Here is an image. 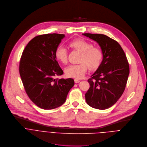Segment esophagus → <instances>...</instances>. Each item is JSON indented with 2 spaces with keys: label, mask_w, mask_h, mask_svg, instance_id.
<instances>
[{
  "label": "esophagus",
  "mask_w": 147,
  "mask_h": 147,
  "mask_svg": "<svg viewBox=\"0 0 147 147\" xmlns=\"http://www.w3.org/2000/svg\"><path fill=\"white\" fill-rule=\"evenodd\" d=\"M74 81H75V83H79V82H80V80L77 79H74Z\"/></svg>",
  "instance_id": "obj_1"
}]
</instances>
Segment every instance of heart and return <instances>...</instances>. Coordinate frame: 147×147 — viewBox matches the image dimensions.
I'll use <instances>...</instances> for the list:
<instances>
[{
    "label": "heart",
    "instance_id": "1",
    "mask_svg": "<svg viewBox=\"0 0 147 147\" xmlns=\"http://www.w3.org/2000/svg\"><path fill=\"white\" fill-rule=\"evenodd\" d=\"M69 46L81 53L79 57V64H72L65 69L67 76L71 78L79 79L83 76L88 69H93L98 68L101 63L103 58L102 50L97 47L83 39L74 40L69 43ZM55 57L63 64L68 61V51L62 45H58L55 50Z\"/></svg>",
    "mask_w": 147,
    "mask_h": 147
}]
</instances>
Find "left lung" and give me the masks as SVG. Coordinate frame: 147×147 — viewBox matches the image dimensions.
I'll use <instances>...</instances> for the list:
<instances>
[{"label":"left lung","instance_id":"1","mask_svg":"<svg viewBox=\"0 0 147 147\" xmlns=\"http://www.w3.org/2000/svg\"><path fill=\"white\" fill-rule=\"evenodd\" d=\"M96 41L101 48L103 60L88 79L90 88L85 94L87 104L105 109L114 105L123 93L129 75V65L121 45L109 37L97 34H82Z\"/></svg>","mask_w":147,"mask_h":147}]
</instances>
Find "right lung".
Returning a JSON list of instances; mask_svg holds the SVG:
<instances>
[{
	"label": "right lung",
	"instance_id": "obj_1",
	"mask_svg": "<svg viewBox=\"0 0 147 147\" xmlns=\"http://www.w3.org/2000/svg\"><path fill=\"white\" fill-rule=\"evenodd\" d=\"M64 37L58 34L36 36L27 44L21 57L19 72L26 93L43 109L63 105L75 83L71 78L54 79L63 74L54 53Z\"/></svg>",
	"mask_w": 147,
	"mask_h": 147
}]
</instances>
